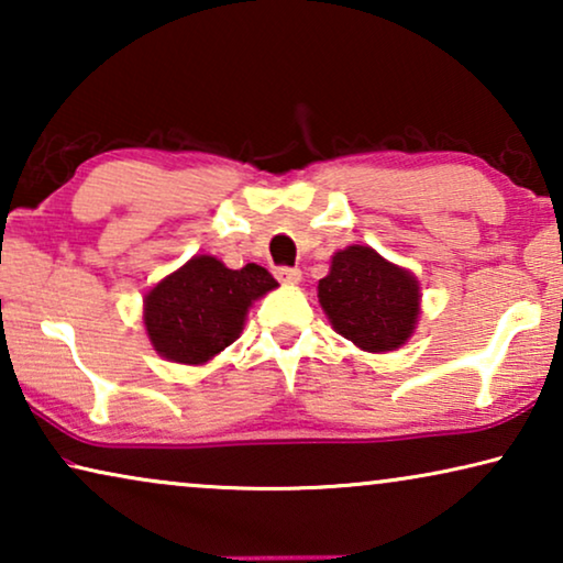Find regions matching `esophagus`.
I'll use <instances>...</instances> for the list:
<instances>
[{
    "mask_svg": "<svg viewBox=\"0 0 563 563\" xmlns=\"http://www.w3.org/2000/svg\"><path fill=\"white\" fill-rule=\"evenodd\" d=\"M276 279L284 284H299V279H302V272H299V268H291V266H279L276 268Z\"/></svg>",
    "mask_w": 563,
    "mask_h": 563,
    "instance_id": "obj_1",
    "label": "esophagus"
}]
</instances>
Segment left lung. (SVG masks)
I'll list each match as a JSON object with an SVG mask.
<instances>
[{
  "mask_svg": "<svg viewBox=\"0 0 563 563\" xmlns=\"http://www.w3.org/2000/svg\"><path fill=\"white\" fill-rule=\"evenodd\" d=\"M318 299L335 333L361 351H397L418 325L420 284L368 245H349L330 261Z\"/></svg>",
  "mask_w": 563,
  "mask_h": 563,
  "instance_id": "left-lung-1",
  "label": "left lung"
}]
</instances>
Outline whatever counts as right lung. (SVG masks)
<instances>
[{"label": "right lung", "mask_w": 563, "mask_h": 563, "mask_svg": "<svg viewBox=\"0 0 563 563\" xmlns=\"http://www.w3.org/2000/svg\"><path fill=\"white\" fill-rule=\"evenodd\" d=\"M276 287L264 266L228 268L214 256H195L145 295V330L164 358L207 364L243 333L249 307Z\"/></svg>", "instance_id": "obj_1"}]
</instances>
